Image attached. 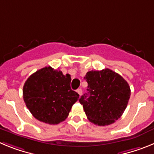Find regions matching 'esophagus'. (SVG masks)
Listing matches in <instances>:
<instances>
[{"mask_svg":"<svg viewBox=\"0 0 154 154\" xmlns=\"http://www.w3.org/2000/svg\"><path fill=\"white\" fill-rule=\"evenodd\" d=\"M77 92H78V94H79V96H81L82 91L81 89H77Z\"/></svg>","mask_w":154,"mask_h":154,"instance_id":"1","label":"esophagus"}]
</instances>
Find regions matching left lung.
<instances>
[{
	"instance_id": "obj_1",
	"label": "left lung",
	"mask_w": 154,
	"mask_h": 154,
	"mask_svg": "<svg viewBox=\"0 0 154 154\" xmlns=\"http://www.w3.org/2000/svg\"><path fill=\"white\" fill-rule=\"evenodd\" d=\"M87 93L79 99L86 116L98 126L113 123L123 115L130 97V88L124 79L109 69L89 71L84 77Z\"/></svg>"
}]
</instances>
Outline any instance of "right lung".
<instances>
[{"label": "right lung", "instance_id": "obj_1", "mask_svg": "<svg viewBox=\"0 0 154 154\" xmlns=\"http://www.w3.org/2000/svg\"><path fill=\"white\" fill-rule=\"evenodd\" d=\"M71 77L51 67L39 69L23 87L26 106L38 120L55 125L65 120L79 95L71 89Z\"/></svg>", "mask_w": 154, "mask_h": 154}]
</instances>
